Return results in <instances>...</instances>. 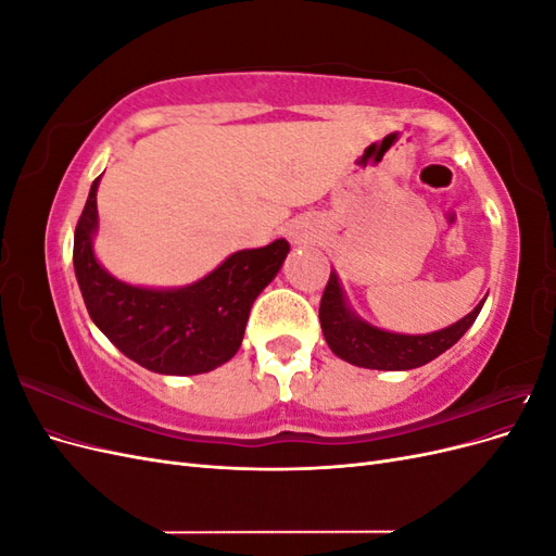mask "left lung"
I'll use <instances>...</instances> for the list:
<instances>
[{"label":"left lung","instance_id":"left-lung-1","mask_svg":"<svg viewBox=\"0 0 556 556\" xmlns=\"http://www.w3.org/2000/svg\"><path fill=\"white\" fill-rule=\"evenodd\" d=\"M482 304L484 301L459 323L441 331L425 336L392 333L366 325L350 313L339 278L331 271L323 301H319V325H323L327 345L341 359L364 368H378V371H408V368L429 364L457 343L466 329L476 323Z\"/></svg>","mask_w":556,"mask_h":556}]
</instances>
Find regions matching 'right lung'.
<instances>
[{
    "instance_id": "1",
    "label": "right lung",
    "mask_w": 556,
    "mask_h": 556,
    "mask_svg": "<svg viewBox=\"0 0 556 556\" xmlns=\"http://www.w3.org/2000/svg\"><path fill=\"white\" fill-rule=\"evenodd\" d=\"M99 178L74 233V271L92 323L148 371L194 376L229 362L241 348L252 301L280 271L290 243L278 239L233 252L204 280L180 290L131 288L94 260Z\"/></svg>"
}]
</instances>
